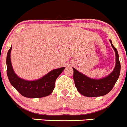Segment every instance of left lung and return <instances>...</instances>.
<instances>
[{"mask_svg":"<svg viewBox=\"0 0 127 127\" xmlns=\"http://www.w3.org/2000/svg\"><path fill=\"white\" fill-rule=\"evenodd\" d=\"M111 46L116 53V65L114 70L105 77L99 79H92L80 72L75 68L74 70V78L75 86L78 92L82 95L87 97L102 96L111 92L119 79L120 72V63L118 52L109 40Z\"/></svg>","mask_w":127,"mask_h":127,"instance_id":"obj_1","label":"left lung"}]
</instances>
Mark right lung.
I'll return each mask as SVG.
<instances>
[{
	"mask_svg": "<svg viewBox=\"0 0 127 127\" xmlns=\"http://www.w3.org/2000/svg\"><path fill=\"white\" fill-rule=\"evenodd\" d=\"M11 48L12 46L7 53L6 61L7 75L11 85L21 95L26 98H42L50 95L54 90L56 79L62 73L65 67L52 70L37 80H24L18 76L13 69L10 59Z\"/></svg>",
	"mask_w": 127,
	"mask_h": 127,
	"instance_id": "1",
	"label": "right lung"
}]
</instances>
